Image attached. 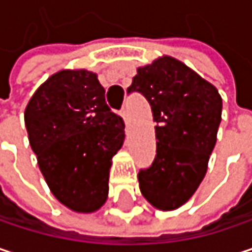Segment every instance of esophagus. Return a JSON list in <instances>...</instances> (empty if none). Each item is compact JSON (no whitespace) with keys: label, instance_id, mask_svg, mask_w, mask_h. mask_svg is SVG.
<instances>
[{"label":"esophagus","instance_id":"obj_1","mask_svg":"<svg viewBox=\"0 0 252 252\" xmlns=\"http://www.w3.org/2000/svg\"><path fill=\"white\" fill-rule=\"evenodd\" d=\"M118 114H120V117L124 120V123L126 124V109H124V108H123V109H120V112H118Z\"/></svg>","mask_w":252,"mask_h":252}]
</instances>
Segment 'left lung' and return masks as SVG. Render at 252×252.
Segmentation results:
<instances>
[{"instance_id":"left-lung-1","label":"left lung","mask_w":252,"mask_h":252,"mask_svg":"<svg viewBox=\"0 0 252 252\" xmlns=\"http://www.w3.org/2000/svg\"><path fill=\"white\" fill-rule=\"evenodd\" d=\"M126 93L149 102L156 123V158L140 169L141 194L160 210H174L206 175L222 120L218 89L171 57L137 70Z\"/></svg>"}]
</instances>
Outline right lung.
Here are the masks:
<instances>
[{
	"instance_id": "add662e5",
	"label": "right lung",
	"mask_w": 252,
	"mask_h": 252,
	"mask_svg": "<svg viewBox=\"0 0 252 252\" xmlns=\"http://www.w3.org/2000/svg\"><path fill=\"white\" fill-rule=\"evenodd\" d=\"M25 123L52 194L74 212L97 210L108 195L126 124L106 105L96 74L63 70L49 77L32 96Z\"/></svg>"
}]
</instances>
